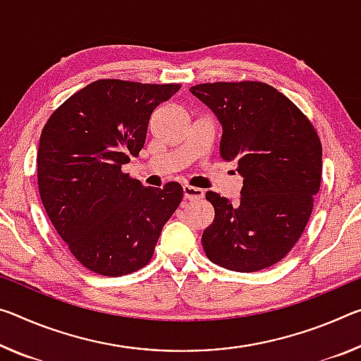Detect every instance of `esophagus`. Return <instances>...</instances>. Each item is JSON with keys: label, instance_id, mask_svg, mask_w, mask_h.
Instances as JSON below:
<instances>
[{"label": "esophagus", "instance_id": "1", "mask_svg": "<svg viewBox=\"0 0 361 361\" xmlns=\"http://www.w3.org/2000/svg\"><path fill=\"white\" fill-rule=\"evenodd\" d=\"M183 196H185L188 201H199V199L204 197V191L199 190V188L185 185L183 186Z\"/></svg>", "mask_w": 361, "mask_h": 361}]
</instances>
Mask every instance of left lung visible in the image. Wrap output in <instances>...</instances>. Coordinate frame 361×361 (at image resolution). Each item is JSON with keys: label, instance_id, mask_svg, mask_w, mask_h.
<instances>
[{"label": "left lung", "instance_id": "1", "mask_svg": "<svg viewBox=\"0 0 361 361\" xmlns=\"http://www.w3.org/2000/svg\"><path fill=\"white\" fill-rule=\"evenodd\" d=\"M221 125L220 157L243 176L239 202L207 191L215 219L202 233L209 259L250 273L279 262L304 233L322 183V142L313 125L267 83L190 88Z\"/></svg>", "mask_w": 361, "mask_h": 361}]
</instances>
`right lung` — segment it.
<instances>
[{
  "label": "right lung",
  "instance_id": "1",
  "mask_svg": "<svg viewBox=\"0 0 361 361\" xmlns=\"http://www.w3.org/2000/svg\"><path fill=\"white\" fill-rule=\"evenodd\" d=\"M180 85L98 80L72 94L39 136L38 188L72 255L104 276L140 270L183 197L178 183L145 188L122 165L138 157L154 109Z\"/></svg>",
  "mask_w": 361,
  "mask_h": 361
}]
</instances>
